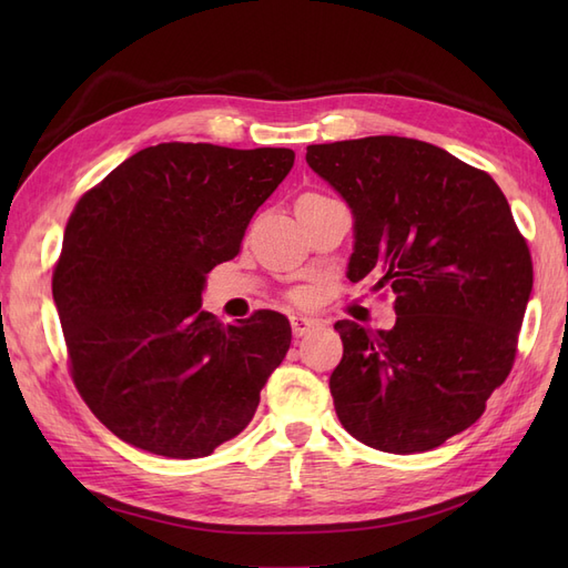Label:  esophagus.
<instances>
[{"mask_svg":"<svg viewBox=\"0 0 568 568\" xmlns=\"http://www.w3.org/2000/svg\"><path fill=\"white\" fill-rule=\"evenodd\" d=\"M315 326H317V322L311 320V317H303V315H294V317H291V329H294V336H296V338L305 336L307 332H313Z\"/></svg>","mask_w":568,"mask_h":568,"instance_id":"esophagus-1","label":"esophagus"}]
</instances>
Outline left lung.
<instances>
[{
    "instance_id": "obj_1",
    "label": "left lung",
    "mask_w": 568,
    "mask_h": 568,
    "mask_svg": "<svg viewBox=\"0 0 568 568\" xmlns=\"http://www.w3.org/2000/svg\"><path fill=\"white\" fill-rule=\"evenodd\" d=\"M305 161L353 213L348 280L395 294V326L334 329L329 388L343 428L369 448L434 450L486 409L517 355L532 263L495 180L407 136L311 144Z\"/></svg>"
}]
</instances>
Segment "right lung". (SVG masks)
<instances>
[{
  "instance_id": "1",
  "label": "right lung",
  "mask_w": 568,
  "mask_h": 568,
  "mask_svg": "<svg viewBox=\"0 0 568 568\" xmlns=\"http://www.w3.org/2000/svg\"><path fill=\"white\" fill-rule=\"evenodd\" d=\"M294 159L168 142L136 151L78 201L51 291L73 382L120 440L196 459L253 419L288 351V320L257 311L222 326L201 311V291Z\"/></svg>"
}]
</instances>
